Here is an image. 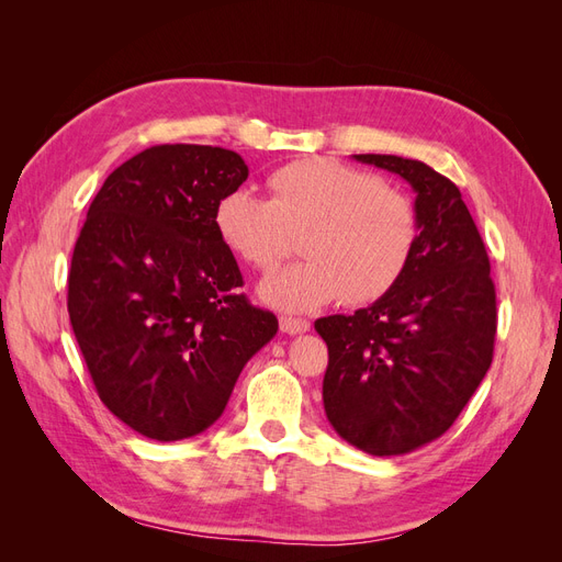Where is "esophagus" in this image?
<instances>
[{
	"label": "esophagus",
	"instance_id": "34e87169",
	"mask_svg": "<svg viewBox=\"0 0 562 562\" xmlns=\"http://www.w3.org/2000/svg\"><path fill=\"white\" fill-rule=\"evenodd\" d=\"M281 323V330L285 335H302L310 330V321L307 318H295V316H281L279 318Z\"/></svg>",
	"mask_w": 562,
	"mask_h": 562
}]
</instances>
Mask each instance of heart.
I'll return each mask as SVG.
<instances>
[{
  "instance_id": "heart-1",
  "label": "heart",
  "mask_w": 562,
  "mask_h": 562,
  "mask_svg": "<svg viewBox=\"0 0 562 562\" xmlns=\"http://www.w3.org/2000/svg\"><path fill=\"white\" fill-rule=\"evenodd\" d=\"M269 199L246 187L215 206L225 246L258 269H271L293 250L302 232L307 258L274 271L260 295L279 310L307 312L337 297L366 304L389 293L413 258L417 211L378 176L335 159L293 161L267 180Z\"/></svg>"
}]
</instances>
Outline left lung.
<instances>
[{
    "instance_id": "left-lung-1",
    "label": "left lung",
    "mask_w": 562,
    "mask_h": 562,
    "mask_svg": "<svg viewBox=\"0 0 562 562\" xmlns=\"http://www.w3.org/2000/svg\"><path fill=\"white\" fill-rule=\"evenodd\" d=\"M353 159L413 187L419 236L389 293L314 323L328 345L323 407L347 443L391 457L443 436L483 382L497 333L495 283L454 182L415 159Z\"/></svg>"
}]
</instances>
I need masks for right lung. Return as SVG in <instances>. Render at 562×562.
Here are the masks:
<instances>
[{
  "instance_id": "obj_1",
  "label": "right lung",
  "mask_w": 562,
  "mask_h": 562,
  "mask_svg": "<svg viewBox=\"0 0 562 562\" xmlns=\"http://www.w3.org/2000/svg\"><path fill=\"white\" fill-rule=\"evenodd\" d=\"M248 178L211 145H157L108 176L81 227L67 312L98 396L155 440L206 431L279 330L252 307L215 206Z\"/></svg>"
}]
</instances>
